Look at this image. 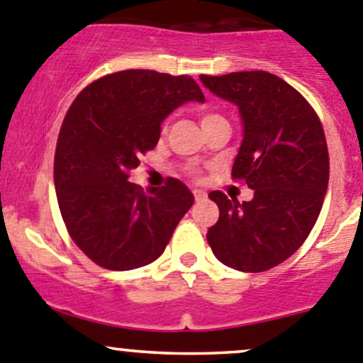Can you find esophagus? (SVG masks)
Here are the masks:
<instances>
[{
	"label": "esophagus",
	"mask_w": 363,
	"mask_h": 363,
	"mask_svg": "<svg viewBox=\"0 0 363 363\" xmlns=\"http://www.w3.org/2000/svg\"><path fill=\"white\" fill-rule=\"evenodd\" d=\"M193 195H195L196 202H200V200L207 199V193L202 191V189H193Z\"/></svg>",
	"instance_id": "1"
}]
</instances>
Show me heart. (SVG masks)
I'll list each match as a JSON object with an SVG mask.
<instances>
[{"instance_id": "1", "label": "heart", "mask_w": 363, "mask_h": 363, "mask_svg": "<svg viewBox=\"0 0 363 363\" xmlns=\"http://www.w3.org/2000/svg\"><path fill=\"white\" fill-rule=\"evenodd\" d=\"M214 117H218V116H214V113H205V116L202 117V123H205V121H208V119H214Z\"/></svg>"}]
</instances>
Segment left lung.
Segmentation results:
<instances>
[{
	"label": "left lung",
	"mask_w": 363,
	"mask_h": 363,
	"mask_svg": "<svg viewBox=\"0 0 363 363\" xmlns=\"http://www.w3.org/2000/svg\"><path fill=\"white\" fill-rule=\"evenodd\" d=\"M200 80L239 108L242 142L232 175L255 191L242 203L221 191L208 193L219 207L208 246L226 267L263 272L290 258L320 216L330 168L323 128L306 98L269 72Z\"/></svg>",
	"instance_id": "obj_1"
}]
</instances>
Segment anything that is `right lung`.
<instances>
[{
  "mask_svg": "<svg viewBox=\"0 0 363 363\" xmlns=\"http://www.w3.org/2000/svg\"><path fill=\"white\" fill-rule=\"evenodd\" d=\"M188 101H205L191 77L124 69L94 80L68 108L54 158L57 203L73 242L104 269L160 258L195 202L179 179L147 191L128 181L161 123Z\"/></svg>",
  "mask_w": 363,
  "mask_h": 363,
  "instance_id": "obj_1",
  "label": "right lung"
}]
</instances>
